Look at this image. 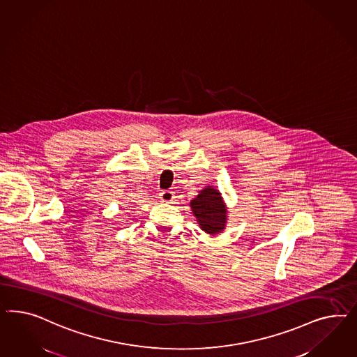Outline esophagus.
<instances>
[{
    "label": "esophagus",
    "mask_w": 357,
    "mask_h": 357,
    "mask_svg": "<svg viewBox=\"0 0 357 357\" xmlns=\"http://www.w3.org/2000/svg\"><path fill=\"white\" fill-rule=\"evenodd\" d=\"M160 199H161V202H163V203H170V202H173V191H170V190H165V191H162V192L160 194Z\"/></svg>",
    "instance_id": "esophagus-1"
}]
</instances>
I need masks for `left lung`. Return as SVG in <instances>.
Here are the masks:
<instances>
[{
	"instance_id": "8db88e82",
	"label": "left lung",
	"mask_w": 357,
	"mask_h": 357,
	"mask_svg": "<svg viewBox=\"0 0 357 357\" xmlns=\"http://www.w3.org/2000/svg\"><path fill=\"white\" fill-rule=\"evenodd\" d=\"M200 229L206 234L217 236L224 231L227 222V206L221 192L213 185H206L190 203Z\"/></svg>"
}]
</instances>
